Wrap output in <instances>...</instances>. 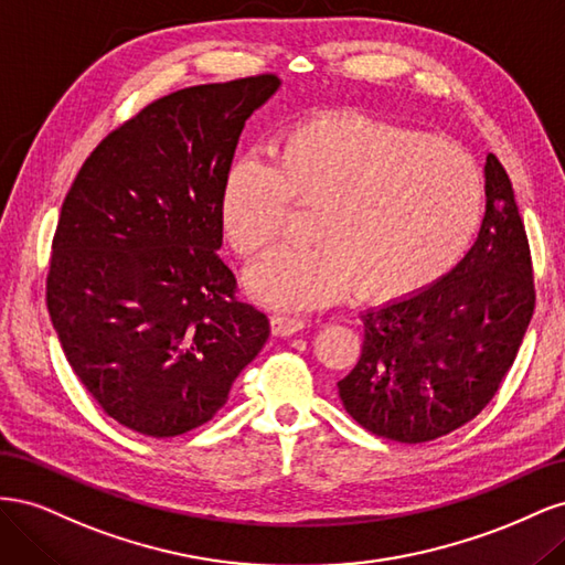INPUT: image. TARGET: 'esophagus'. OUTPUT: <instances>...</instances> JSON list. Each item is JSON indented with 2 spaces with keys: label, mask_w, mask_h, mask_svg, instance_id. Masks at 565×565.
<instances>
[{
  "label": "esophagus",
  "mask_w": 565,
  "mask_h": 565,
  "mask_svg": "<svg viewBox=\"0 0 565 565\" xmlns=\"http://www.w3.org/2000/svg\"><path fill=\"white\" fill-rule=\"evenodd\" d=\"M306 328V322L299 318H289V316H273L270 318V330L276 337H289L297 334Z\"/></svg>",
  "instance_id": "1"
}]
</instances>
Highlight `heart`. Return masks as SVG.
<instances>
[{"mask_svg": "<svg viewBox=\"0 0 565 565\" xmlns=\"http://www.w3.org/2000/svg\"><path fill=\"white\" fill-rule=\"evenodd\" d=\"M481 169L465 148L358 113L289 129L273 164L237 162L221 188L228 247L262 254L292 207L313 210V245L268 254L247 273L254 301L278 311L337 303L355 287L393 303L434 287L465 259L483 221Z\"/></svg>", "mask_w": 565, "mask_h": 565, "instance_id": "obj_1", "label": "heart"}]
</instances>
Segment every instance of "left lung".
I'll return each mask as SVG.
<instances>
[{
	"instance_id": "obj_1",
	"label": "left lung",
	"mask_w": 565,
	"mask_h": 565,
	"mask_svg": "<svg viewBox=\"0 0 565 565\" xmlns=\"http://www.w3.org/2000/svg\"><path fill=\"white\" fill-rule=\"evenodd\" d=\"M535 311L533 256L502 162H486L478 241L424 292L361 316L363 353L339 380L347 413L380 438L426 443L500 391Z\"/></svg>"
}]
</instances>
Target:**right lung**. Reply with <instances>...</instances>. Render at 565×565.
Segmentation results:
<instances>
[{
	"label": "right lung",
	"mask_w": 565,
	"mask_h": 565,
	"mask_svg": "<svg viewBox=\"0 0 565 565\" xmlns=\"http://www.w3.org/2000/svg\"><path fill=\"white\" fill-rule=\"evenodd\" d=\"M262 73L156 98L82 164L51 243L46 309L108 417L150 438L210 422L268 339L237 299L218 202L245 119L278 89Z\"/></svg>",
	"instance_id": "add662e5"
}]
</instances>
